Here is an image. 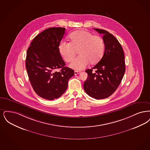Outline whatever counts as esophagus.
I'll return each instance as SVG.
<instances>
[{
  "mask_svg": "<svg viewBox=\"0 0 150 150\" xmlns=\"http://www.w3.org/2000/svg\"><path fill=\"white\" fill-rule=\"evenodd\" d=\"M74 74H75V75H77V74H79V73H81V72H79V71H74Z\"/></svg>",
  "mask_w": 150,
  "mask_h": 150,
  "instance_id": "obj_1",
  "label": "esophagus"
}]
</instances>
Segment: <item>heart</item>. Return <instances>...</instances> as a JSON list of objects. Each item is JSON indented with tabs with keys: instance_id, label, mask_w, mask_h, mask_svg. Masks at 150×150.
<instances>
[{
	"instance_id": "b5f03b06",
	"label": "heart",
	"mask_w": 150,
	"mask_h": 150,
	"mask_svg": "<svg viewBox=\"0 0 150 150\" xmlns=\"http://www.w3.org/2000/svg\"><path fill=\"white\" fill-rule=\"evenodd\" d=\"M69 42H62L59 45V52L66 62L74 59L78 51V56L70 64L76 70H82L90 63L96 64L102 58L104 53L103 39L84 30L74 31L69 36Z\"/></svg>"
}]
</instances>
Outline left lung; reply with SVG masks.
<instances>
[{"mask_svg": "<svg viewBox=\"0 0 150 150\" xmlns=\"http://www.w3.org/2000/svg\"><path fill=\"white\" fill-rule=\"evenodd\" d=\"M94 30L103 35L104 53L96 65L86 71L88 77L83 88L90 96L100 100L116 91L124 76L125 66L124 52L118 40L104 30Z\"/></svg>", "mask_w": 150, "mask_h": 150, "instance_id": "obj_1", "label": "left lung"}]
</instances>
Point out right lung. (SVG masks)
<instances>
[{
    "instance_id": "1",
    "label": "right lung",
    "mask_w": 150,
    "mask_h": 150,
    "mask_svg": "<svg viewBox=\"0 0 150 150\" xmlns=\"http://www.w3.org/2000/svg\"><path fill=\"white\" fill-rule=\"evenodd\" d=\"M65 28H49L38 35L27 51L26 67L30 82L41 98L52 100L65 92L74 71L67 67L59 52ZM59 68L60 71H56Z\"/></svg>"
}]
</instances>
